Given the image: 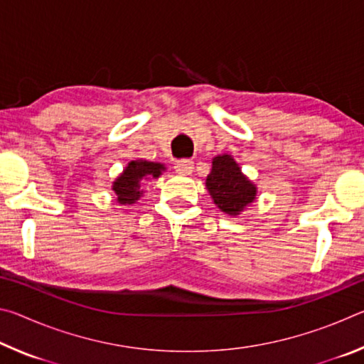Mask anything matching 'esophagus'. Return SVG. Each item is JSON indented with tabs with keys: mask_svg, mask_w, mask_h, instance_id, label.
Listing matches in <instances>:
<instances>
[{
	"mask_svg": "<svg viewBox=\"0 0 364 364\" xmlns=\"http://www.w3.org/2000/svg\"><path fill=\"white\" fill-rule=\"evenodd\" d=\"M193 168H194V162L193 160H178V162L175 164V171L178 175H183V176H188L193 173Z\"/></svg>",
	"mask_w": 364,
	"mask_h": 364,
	"instance_id": "1",
	"label": "esophagus"
}]
</instances>
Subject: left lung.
Listing matches in <instances>:
<instances>
[{
	"instance_id": "8db88e82",
	"label": "left lung",
	"mask_w": 364,
	"mask_h": 364,
	"mask_svg": "<svg viewBox=\"0 0 364 364\" xmlns=\"http://www.w3.org/2000/svg\"><path fill=\"white\" fill-rule=\"evenodd\" d=\"M205 188L213 204L230 217L241 215L257 199V184L242 173L231 154H220L212 159Z\"/></svg>"
}]
</instances>
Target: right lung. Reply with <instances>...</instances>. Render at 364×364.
I'll return each mask as SVG.
<instances>
[{
    "instance_id": "1",
    "label": "right lung",
    "mask_w": 364,
    "mask_h": 364,
    "mask_svg": "<svg viewBox=\"0 0 364 364\" xmlns=\"http://www.w3.org/2000/svg\"><path fill=\"white\" fill-rule=\"evenodd\" d=\"M167 170L164 164L151 162V160L136 159L130 160L122 173L112 183L114 200L122 205H133L143 197L144 191L141 188L144 180H157Z\"/></svg>"
}]
</instances>
